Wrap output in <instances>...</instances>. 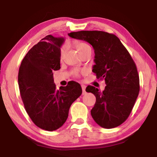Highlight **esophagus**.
I'll use <instances>...</instances> for the list:
<instances>
[{
  "mask_svg": "<svg viewBox=\"0 0 157 157\" xmlns=\"http://www.w3.org/2000/svg\"><path fill=\"white\" fill-rule=\"evenodd\" d=\"M81 87H82V94H86V91H85L86 86L85 85H81Z\"/></svg>",
  "mask_w": 157,
  "mask_h": 157,
  "instance_id": "obj_1",
  "label": "esophagus"
}]
</instances>
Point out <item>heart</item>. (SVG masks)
I'll list each match as a JSON object with an SVG mask.
<instances>
[{"instance_id": "b5f03b06", "label": "heart", "mask_w": 157, "mask_h": 157, "mask_svg": "<svg viewBox=\"0 0 157 157\" xmlns=\"http://www.w3.org/2000/svg\"><path fill=\"white\" fill-rule=\"evenodd\" d=\"M76 48L78 50V52L80 53V54L82 56L83 54H85L86 52H87L89 51H92V48H91L90 46L88 45L87 44L84 43V42H79L76 44ZM67 50V46L66 45H63L60 48V58H62L63 55L65 54V51ZM73 75L75 77H78L79 76V71L78 70H75L73 71Z\"/></svg>"}]
</instances>
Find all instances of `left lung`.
I'll return each mask as SVG.
<instances>
[{"mask_svg":"<svg viewBox=\"0 0 157 157\" xmlns=\"http://www.w3.org/2000/svg\"><path fill=\"white\" fill-rule=\"evenodd\" d=\"M72 38L88 42L94 50L92 72L97 79H104L102 92L89 85L86 92L96 97L91 115L104 128L118 127L125 122L134 106L140 92L137 67L127 49L118 37L102 31L71 32Z\"/></svg>","mask_w":157,"mask_h":157,"instance_id":"obj_1","label":"left lung"}]
</instances>
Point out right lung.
Returning <instances> with one entry per match:
<instances>
[{"mask_svg":"<svg viewBox=\"0 0 157 157\" xmlns=\"http://www.w3.org/2000/svg\"><path fill=\"white\" fill-rule=\"evenodd\" d=\"M63 37L48 35L28 51L21 63L18 85L25 109L37 127L53 131L63 125L71 104L82 94L79 83L72 81L56 90L53 71L60 68Z\"/></svg>","mask_w":157,"mask_h":157,"instance_id":"1","label":"right lung"}]
</instances>
